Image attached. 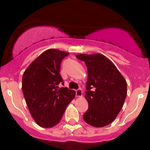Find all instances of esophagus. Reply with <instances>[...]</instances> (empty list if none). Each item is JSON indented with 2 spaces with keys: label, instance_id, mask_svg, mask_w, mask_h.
<instances>
[{
  "label": "esophagus",
  "instance_id": "obj_1",
  "mask_svg": "<svg viewBox=\"0 0 150 150\" xmlns=\"http://www.w3.org/2000/svg\"><path fill=\"white\" fill-rule=\"evenodd\" d=\"M83 95V90L81 88H78L76 90V97H81Z\"/></svg>",
  "mask_w": 150,
  "mask_h": 150
}]
</instances>
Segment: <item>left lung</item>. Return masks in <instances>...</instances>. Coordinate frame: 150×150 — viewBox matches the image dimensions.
<instances>
[{"mask_svg":"<svg viewBox=\"0 0 150 150\" xmlns=\"http://www.w3.org/2000/svg\"><path fill=\"white\" fill-rule=\"evenodd\" d=\"M88 70L86 99L88 110L83 120L91 126L100 128L114 121L127 95V83L114 64L102 54L76 55Z\"/></svg>","mask_w":150,"mask_h":150,"instance_id":"left-lung-1","label":"left lung"}]
</instances>
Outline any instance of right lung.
Masks as SVG:
<instances>
[{
	"mask_svg": "<svg viewBox=\"0 0 150 150\" xmlns=\"http://www.w3.org/2000/svg\"><path fill=\"white\" fill-rule=\"evenodd\" d=\"M68 52L50 49L31 62L22 76V92L30 115L43 128H52L60 122L75 91L64 85L61 62Z\"/></svg>",
	"mask_w": 150,
	"mask_h": 150,
	"instance_id": "right-lung-1",
	"label": "right lung"
}]
</instances>
